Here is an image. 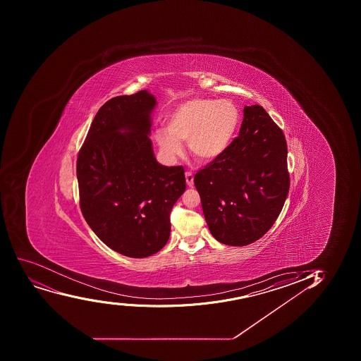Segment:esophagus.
<instances>
[{
	"instance_id": "obj_1",
	"label": "esophagus",
	"mask_w": 361,
	"mask_h": 361,
	"mask_svg": "<svg viewBox=\"0 0 361 361\" xmlns=\"http://www.w3.org/2000/svg\"><path fill=\"white\" fill-rule=\"evenodd\" d=\"M185 176H186V183L187 185L190 187H193L194 185V176L193 173L192 171H186V174H185Z\"/></svg>"
}]
</instances>
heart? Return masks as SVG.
Wrapping results in <instances>:
<instances>
[{"instance_id":"b5f03b06","label":"heart","mask_w":361,"mask_h":361,"mask_svg":"<svg viewBox=\"0 0 361 361\" xmlns=\"http://www.w3.org/2000/svg\"><path fill=\"white\" fill-rule=\"evenodd\" d=\"M241 122L239 108L228 100L190 99L178 104L168 116V127L154 132L160 149L169 159L180 157L183 141L202 162L221 157L235 139Z\"/></svg>"}]
</instances>
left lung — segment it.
Listing matches in <instances>:
<instances>
[{"label": "left lung", "mask_w": 361, "mask_h": 361, "mask_svg": "<svg viewBox=\"0 0 361 361\" xmlns=\"http://www.w3.org/2000/svg\"><path fill=\"white\" fill-rule=\"evenodd\" d=\"M194 183L212 235L229 246L253 243L269 231L288 194L283 133L261 106H246L239 136Z\"/></svg>", "instance_id": "obj_1"}]
</instances>
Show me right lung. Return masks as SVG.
Segmentation results:
<instances>
[{"label":"right lung","mask_w":361,"mask_h":361,"mask_svg":"<svg viewBox=\"0 0 361 361\" xmlns=\"http://www.w3.org/2000/svg\"><path fill=\"white\" fill-rule=\"evenodd\" d=\"M147 90L113 97L99 109L78 161L80 207L109 248L129 257L157 253L171 234V208L186 190L183 166L154 157Z\"/></svg>","instance_id":"obj_1"}]
</instances>
